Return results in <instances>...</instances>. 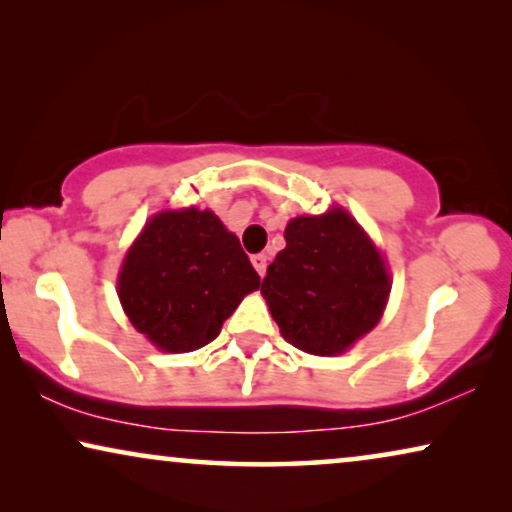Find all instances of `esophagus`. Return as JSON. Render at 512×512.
Instances as JSON below:
<instances>
[{
	"instance_id": "1",
	"label": "esophagus",
	"mask_w": 512,
	"mask_h": 512,
	"mask_svg": "<svg viewBox=\"0 0 512 512\" xmlns=\"http://www.w3.org/2000/svg\"><path fill=\"white\" fill-rule=\"evenodd\" d=\"M251 263H254L258 275L265 277V270H268V258H265L263 254H256V256H251Z\"/></svg>"
}]
</instances>
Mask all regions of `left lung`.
<instances>
[{"label":"left lung","instance_id":"8db88e82","mask_svg":"<svg viewBox=\"0 0 512 512\" xmlns=\"http://www.w3.org/2000/svg\"><path fill=\"white\" fill-rule=\"evenodd\" d=\"M284 240L261 286L272 319L307 354L345 352L373 331L387 305L391 286L380 251L342 209L298 216Z\"/></svg>","mask_w":512,"mask_h":512}]
</instances>
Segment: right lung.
Returning <instances> with one entry per match:
<instances>
[{"instance_id":"right-lung-1","label":"right lung","mask_w":512,"mask_h":512,"mask_svg":"<svg viewBox=\"0 0 512 512\" xmlns=\"http://www.w3.org/2000/svg\"><path fill=\"white\" fill-rule=\"evenodd\" d=\"M261 286L240 240L205 209L163 212L125 256L118 298L132 326L165 352H193Z\"/></svg>"}]
</instances>
